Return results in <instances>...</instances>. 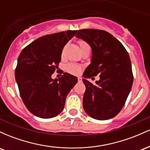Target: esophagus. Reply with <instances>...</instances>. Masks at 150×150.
Instances as JSON below:
<instances>
[{"instance_id":"obj_1","label":"esophagus","mask_w":150,"mask_h":150,"mask_svg":"<svg viewBox=\"0 0 150 150\" xmlns=\"http://www.w3.org/2000/svg\"><path fill=\"white\" fill-rule=\"evenodd\" d=\"M77 80H78L79 82H82V77H77Z\"/></svg>"}]
</instances>
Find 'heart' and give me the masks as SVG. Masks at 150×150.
Listing matches in <instances>:
<instances>
[{
  "label": "heart",
  "mask_w": 150,
  "mask_h": 150,
  "mask_svg": "<svg viewBox=\"0 0 150 150\" xmlns=\"http://www.w3.org/2000/svg\"><path fill=\"white\" fill-rule=\"evenodd\" d=\"M78 44L80 46V49L81 52L87 49H90V46L89 44L85 41L82 40V39H80L78 40ZM82 69V67L80 65L75 64V63H69L65 66V70L68 73L73 75H78L80 73L81 70Z\"/></svg>",
  "instance_id": "1"
}]
</instances>
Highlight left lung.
Wrapping results in <instances>:
<instances>
[{
    "label": "left lung",
    "mask_w": 150,
    "mask_h": 150,
    "mask_svg": "<svg viewBox=\"0 0 150 150\" xmlns=\"http://www.w3.org/2000/svg\"><path fill=\"white\" fill-rule=\"evenodd\" d=\"M76 37L87 42L92 50V63L82 79L86 89L83 107L89 116L107 120L116 116L124 106L133 82L128 51L112 34L104 30L84 29ZM100 75L93 85L87 78Z\"/></svg>",
    "instance_id": "left-lung-1"
}]
</instances>
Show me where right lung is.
I'll return each mask as SVG.
<instances>
[{
	"instance_id": "right-lung-1",
	"label": "right lung",
	"mask_w": 150,
	"mask_h": 150,
	"mask_svg": "<svg viewBox=\"0 0 150 150\" xmlns=\"http://www.w3.org/2000/svg\"><path fill=\"white\" fill-rule=\"evenodd\" d=\"M76 33L68 30L43 36L20 53L15 80L24 104L34 116L53 118L64 108L67 95L77 78L67 73L55 80L51 75L58 70L63 47Z\"/></svg>"
}]
</instances>
